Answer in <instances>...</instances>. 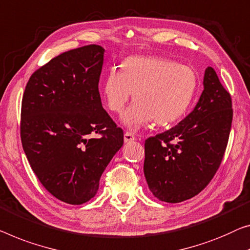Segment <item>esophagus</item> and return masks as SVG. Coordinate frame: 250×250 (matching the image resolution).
<instances>
[{"label":"esophagus","instance_id":"esophagus-1","mask_svg":"<svg viewBox=\"0 0 250 250\" xmlns=\"http://www.w3.org/2000/svg\"><path fill=\"white\" fill-rule=\"evenodd\" d=\"M135 139H136V138H135V136L132 135L131 132L126 131V132L125 133V143H126V144L131 143V141H133Z\"/></svg>","mask_w":250,"mask_h":250}]
</instances>
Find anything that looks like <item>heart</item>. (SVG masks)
Wrapping results in <instances>:
<instances>
[{"label":"heart","instance_id":"heart-1","mask_svg":"<svg viewBox=\"0 0 250 250\" xmlns=\"http://www.w3.org/2000/svg\"><path fill=\"white\" fill-rule=\"evenodd\" d=\"M199 76L191 66L163 57H130L120 72L111 70L103 84L107 109L122 113L131 99L136 102L124 115V124L138 130L155 120L169 125L180 120L195 98Z\"/></svg>","mask_w":250,"mask_h":250}]
</instances>
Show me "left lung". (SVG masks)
I'll list each match as a JSON object with an SVG mask.
<instances>
[{
	"mask_svg": "<svg viewBox=\"0 0 250 250\" xmlns=\"http://www.w3.org/2000/svg\"><path fill=\"white\" fill-rule=\"evenodd\" d=\"M231 122V96L208 67L203 92L192 112L145 141L144 173L152 194L168 203L199 194L220 166Z\"/></svg>",
	"mask_w": 250,
	"mask_h": 250,
	"instance_id": "left-lung-1",
	"label": "left lung"
}]
</instances>
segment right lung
<instances>
[{
  "label": "right lung",
  "instance_id": "obj_1",
  "mask_svg": "<svg viewBox=\"0 0 250 250\" xmlns=\"http://www.w3.org/2000/svg\"><path fill=\"white\" fill-rule=\"evenodd\" d=\"M104 51L89 44L53 58L32 74L22 98L21 141L30 166L50 194L74 206L96 194L124 145L99 92Z\"/></svg>",
  "mask_w": 250,
  "mask_h": 250
}]
</instances>
